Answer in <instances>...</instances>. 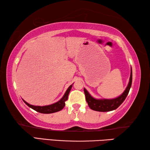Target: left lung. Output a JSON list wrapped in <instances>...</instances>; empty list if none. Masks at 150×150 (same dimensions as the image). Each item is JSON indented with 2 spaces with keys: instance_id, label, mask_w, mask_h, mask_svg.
<instances>
[{
  "instance_id": "1",
  "label": "left lung",
  "mask_w": 150,
  "mask_h": 150,
  "mask_svg": "<svg viewBox=\"0 0 150 150\" xmlns=\"http://www.w3.org/2000/svg\"><path fill=\"white\" fill-rule=\"evenodd\" d=\"M132 82V71L131 67L130 77L128 86H127L125 91H124L122 94L118 96V97L111 98V99H106V98L96 99V98L93 97L87 91V89L84 88L85 98L88 106L92 110L98 112H108L115 110L126 99V96L129 93V91L130 89Z\"/></svg>"
}]
</instances>
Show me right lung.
Listing matches in <instances>:
<instances>
[{
    "instance_id": "1",
    "label": "right lung",
    "mask_w": 150,
    "mask_h": 150,
    "mask_svg": "<svg viewBox=\"0 0 150 150\" xmlns=\"http://www.w3.org/2000/svg\"><path fill=\"white\" fill-rule=\"evenodd\" d=\"M72 85H70L69 88H67V91H65V93L64 94V95L63 96V97L61 98V99L57 101V103H55L54 104H52V105H46V106H34V105H30L29 103H28L26 101L24 100V102L26 103V105L29 106L32 109H34V110L40 113H43V114H51V113H54V112H56L60 111L61 110L64 108V106L65 105V102L67 100L68 98V95H69V93L70 92L71 89L72 88Z\"/></svg>"
}]
</instances>
